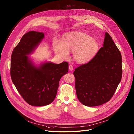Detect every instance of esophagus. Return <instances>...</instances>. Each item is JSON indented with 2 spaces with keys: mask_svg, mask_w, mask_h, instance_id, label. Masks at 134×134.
Returning a JSON list of instances; mask_svg holds the SVG:
<instances>
[{
  "mask_svg": "<svg viewBox=\"0 0 134 134\" xmlns=\"http://www.w3.org/2000/svg\"><path fill=\"white\" fill-rule=\"evenodd\" d=\"M69 69L70 70H73V66H72V65H70L69 66Z\"/></svg>",
  "mask_w": 134,
  "mask_h": 134,
  "instance_id": "obj_1",
  "label": "esophagus"
}]
</instances>
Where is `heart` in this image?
Instances as JSON below:
<instances>
[{
	"instance_id": "obj_1",
	"label": "heart",
	"mask_w": 134,
	"mask_h": 134,
	"mask_svg": "<svg viewBox=\"0 0 134 134\" xmlns=\"http://www.w3.org/2000/svg\"><path fill=\"white\" fill-rule=\"evenodd\" d=\"M98 44L88 34L75 32L65 35L62 42L54 43L55 53L62 58L69 57V52H73L74 60L79 64H85L90 61L97 53Z\"/></svg>"
}]
</instances>
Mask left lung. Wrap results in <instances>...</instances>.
Segmentation results:
<instances>
[{"instance_id":"1","label":"left lung","mask_w":134,"mask_h":134,"mask_svg":"<svg viewBox=\"0 0 134 134\" xmlns=\"http://www.w3.org/2000/svg\"><path fill=\"white\" fill-rule=\"evenodd\" d=\"M105 35L103 46L93 58L74 71L77 98L87 107L110 101L121 80V53L109 34Z\"/></svg>"}]
</instances>
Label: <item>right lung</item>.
Wrapping results in <instances>:
<instances>
[{"mask_svg":"<svg viewBox=\"0 0 134 134\" xmlns=\"http://www.w3.org/2000/svg\"><path fill=\"white\" fill-rule=\"evenodd\" d=\"M44 37V33L30 31L14 48L10 63L13 83L23 99L33 106H44L54 100L61 77L68 71V63H46L35 66L28 55Z\"/></svg>","mask_w":134,"mask_h":134,"instance_id":"1","label":"right lung"}]
</instances>
